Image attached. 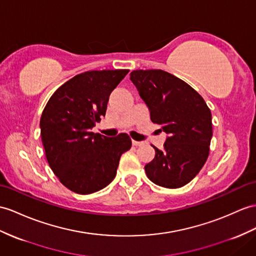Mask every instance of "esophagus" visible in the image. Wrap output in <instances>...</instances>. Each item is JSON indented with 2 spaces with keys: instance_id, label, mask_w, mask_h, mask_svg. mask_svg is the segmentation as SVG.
<instances>
[{
  "instance_id": "34e87169",
  "label": "esophagus",
  "mask_w": 256,
  "mask_h": 256,
  "mask_svg": "<svg viewBox=\"0 0 256 256\" xmlns=\"http://www.w3.org/2000/svg\"><path fill=\"white\" fill-rule=\"evenodd\" d=\"M132 144H134V146H142V144H143V142H140V141H134V140H132Z\"/></svg>"
}]
</instances>
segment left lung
<instances>
[{"instance_id":"8db88e82","label":"left lung","mask_w":256,"mask_h":256,"mask_svg":"<svg viewBox=\"0 0 256 256\" xmlns=\"http://www.w3.org/2000/svg\"><path fill=\"white\" fill-rule=\"evenodd\" d=\"M130 80L148 105L152 122L168 136L164 148L144 166L148 178L164 188L189 184L206 162L212 129L210 110L184 80L162 70H134Z\"/></svg>"}]
</instances>
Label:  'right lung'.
Listing matches in <instances>:
<instances>
[{"instance_id": "right-lung-1", "label": "right lung", "mask_w": 256, "mask_h": 256, "mask_svg": "<svg viewBox=\"0 0 256 256\" xmlns=\"http://www.w3.org/2000/svg\"><path fill=\"white\" fill-rule=\"evenodd\" d=\"M128 72L79 74L53 93L42 112L41 139L48 163L60 182L78 194L110 184L122 153L132 148L127 134L108 138L91 132L106 113L110 92Z\"/></svg>"}]
</instances>
